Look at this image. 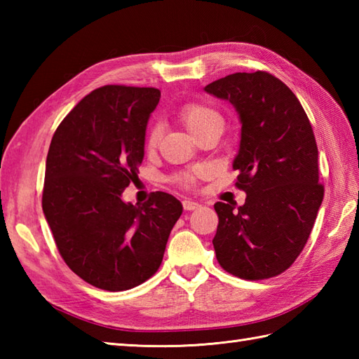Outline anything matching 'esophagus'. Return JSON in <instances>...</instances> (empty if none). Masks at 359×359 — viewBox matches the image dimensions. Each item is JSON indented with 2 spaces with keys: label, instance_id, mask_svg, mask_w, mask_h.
I'll return each instance as SVG.
<instances>
[{
  "label": "esophagus",
  "instance_id": "esophagus-1",
  "mask_svg": "<svg viewBox=\"0 0 359 359\" xmlns=\"http://www.w3.org/2000/svg\"><path fill=\"white\" fill-rule=\"evenodd\" d=\"M182 205H184L185 211H194L197 208H201V205L194 202V201H184V202H182Z\"/></svg>",
  "mask_w": 359,
  "mask_h": 359
}]
</instances>
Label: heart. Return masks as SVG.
I'll return each mask as SVG.
<instances>
[{
	"label": "heart",
	"instance_id": "obj_1",
	"mask_svg": "<svg viewBox=\"0 0 359 359\" xmlns=\"http://www.w3.org/2000/svg\"><path fill=\"white\" fill-rule=\"evenodd\" d=\"M179 117L182 120V123L187 126V129L193 135H196L197 133H201L202 129L208 128L211 125H222V117L217 111H215L212 108L207 104L202 103H187L182 106L179 109ZM160 128L158 126H152L148 133L147 137V147L149 149L156 148L158 139H160ZM194 177L191 174H184L180 177V182L184 185H189L193 184Z\"/></svg>",
	"mask_w": 359,
	"mask_h": 359
}]
</instances>
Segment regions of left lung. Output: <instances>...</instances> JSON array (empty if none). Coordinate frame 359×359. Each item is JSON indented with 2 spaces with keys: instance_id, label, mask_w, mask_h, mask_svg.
I'll list each match as a JSON object with an SVG mask.
<instances>
[{
  "instance_id": "obj_1",
  "label": "left lung",
  "mask_w": 359,
  "mask_h": 359,
  "mask_svg": "<svg viewBox=\"0 0 359 359\" xmlns=\"http://www.w3.org/2000/svg\"><path fill=\"white\" fill-rule=\"evenodd\" d=\"M205 93L230 102L241 120L233 168L242 207L216 202L212 245L224 270L259 280L278 276L299 256L323 203L318 147L296 95L269 72H236Z\"/></svg>"
}]
</instances>
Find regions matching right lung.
<instances>
[{"instance_id":"obj_1","label":"right lung","mask_w":359,"mask_h":359,"mask_svg":"<svg viewBox=\"0 0 359 359\" xmlns=\"http://www.w3.org/2000/svg\"><path fill=\"white\" fill-rule=\"evenodd\" d=\"M156 88L108 85L74 106L52 137L43 212L60 255L88 284L108 292L140 285L162 264L182 203L152 193L143 205L125 202L144 156Z\"/></svg>"}]
</instances>
